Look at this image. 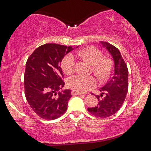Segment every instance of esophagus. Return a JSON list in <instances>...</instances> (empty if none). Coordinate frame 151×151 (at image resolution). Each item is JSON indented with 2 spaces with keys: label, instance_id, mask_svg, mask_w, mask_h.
Returning <instances> with one entry per match:
<instances>
[{
  "label": "esophagus",
  "instance_id": "obj_1",
  "mask_svg": "<svg viewBox=\"0 0 151 151\" xmlns=\"http://www.w3.org/2000/svg\"><path fill=\"white\" fill-rule=\"evenodd\" d=\"M71 94H72L73 95H82V94H83V93H78V92L75 91H74V90H73L72 92H71Z\"/></svg>",
  "mask_w": 151,
  "mask_h": 151
}]
</instances>
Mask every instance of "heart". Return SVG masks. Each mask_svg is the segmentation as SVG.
I'll return each mask as SVG.
<instances>
[{
  "label": "heart",
  "instance_id": "1",
  "mask_svg": "<svg viewBox=\"0 0 151 151\" xmlns=\"http://www.w3.org/2000/svg\"><path fill=\"white\" fill-rule=\"evenodd\" d=\"M77 55L91 64L93 71L101 81H106L110 78L112 71V63L108 58H103V53L100 50L94 47H89L81 51H78ZM64 72L67 75L75 73L76 68V57L73 53L66 55L61 63ZM68 86L78 93H85L95 88L97 80L93 76H83L77 75L68 79Z\"/></svg>",
  "mask_w": 151,
  "mask_h": 151
}]
</instances>
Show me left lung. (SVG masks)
I'll return each mask as SVG.
<instances>
[{
	"instance_id": "left-lung-1",
	"label": "left lung",
	"mask_w": 151,
	"mask_h": 151,
	"mask_svg": "<svg viewBox=\"0 0 151 151\" xmlns=\"http://www.w3.org/2000/svg\"><path fill=\"white\" fill-rule=\"evenodd\" d=\"M100 42L112 55L114 69L108 83L100 89L101 95H95L98 105L88 108V111L97 117L106 118L116 113L124 103L129 88V71L118 48L109 42Z\"/></svg>"
}]
</instances>
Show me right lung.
<instances>
[{
	"instance_id": "right-lung-1",
	"label": "right lung",
	"mask_w": 151,
	"mask_h": 151,
	"mask_svg": "<svg viewBox=\"0 0 151 151\" xmlns=\"http://www.w3.org/2000/svg\"><path fill=\"white\" fill-rule=\"evenodd\" d=\"M73 50L71 47L49 43L38 47L27 59L24 75L25 96L40 118L54 120L67 109L71 90L57 92L65 85L60 62Z\"/></svg>"
}]
</instances>
